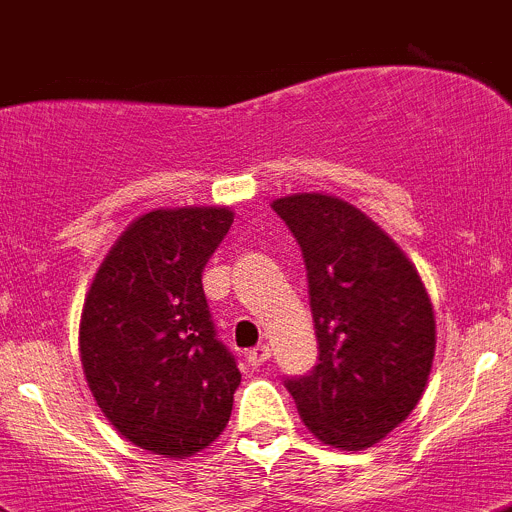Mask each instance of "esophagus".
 <instances>
[{"label":"esophagus","instance_id":"obj_1","mask_svg":"<svg viewBox=\"0 0 512 512\" xmlns=\"http://www.w3.org/2000/svg\"><path fill=\"white\" fill-rule=\"evenodd\" d=\"M267 358H270V346H265V343H260V346H255V348H250V351H247V361H250V366H262L267 361Z\"/></svg>","mask_w":512,"mask_h":512}]
</instances>
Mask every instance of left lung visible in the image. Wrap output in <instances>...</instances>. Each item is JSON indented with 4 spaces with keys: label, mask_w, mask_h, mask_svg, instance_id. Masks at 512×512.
I'll use <instances>...</instances> for the list:
<instances>
[{
    "label": "left lung",
    "mask_w": 512,
    "mask_h": 512,
    "mask_svg": "<svg viewBox=\"0 0 512 512\" xmlns=\"http://www.w3.org/2000/svg\"><path fill=\"white\" fill-rule=\"evenodd\" d=\"M303 250L318 364L285 381L305 427L366 450L409 417L434 358V310L417 267L361 209L328 194L272 202Z\"/></svg>",
    "instance_id": "1"
}]
</instances>
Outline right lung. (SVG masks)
Segmentation results:
<instances>
[{"instance_id": "obj_1", "label": "right lung", "mask_w": 512, "mask_h": 512, "mask_svg": "<svg viewBox=\"0 0 512 512\" xmlns=\"http://www.w3.org/2000/svg\"><path fill=\"white\" fill-rule=\"evenodd\" d=\"M227 207L154 209L116 240L80 318V361L105 419L141 450L184 460L227 427L240 369L214 331L202 272Z\"/></svg>"}]
</instances>
